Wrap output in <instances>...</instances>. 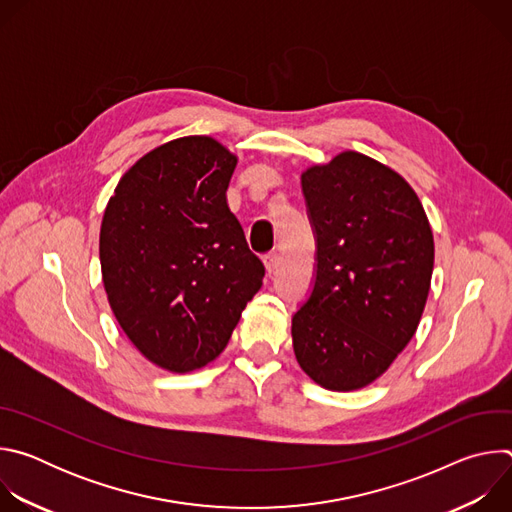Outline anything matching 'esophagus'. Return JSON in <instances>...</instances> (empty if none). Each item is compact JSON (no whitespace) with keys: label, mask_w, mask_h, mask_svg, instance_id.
Wrapping results in <instances>:
<instances>
[{"label":"esophagus","mask_w":512,"mask_h":512,"mask_svg":"<svg viewBox=\"0 0 512 512\" xmlns=\"http://www.w3.org/2000/svg\"><path fill=\"white\" fill-rule=\"evenodd\" d=\"M263 261H265L267 271H269V273H275L277 267H279V263H281V257H279L277 251H273V253H267V255L263 257Z\"/></svg>","instance_id":"34e87169"}]
</instances>
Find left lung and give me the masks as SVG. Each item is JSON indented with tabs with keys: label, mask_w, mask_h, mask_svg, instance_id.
Returning <instances> with one entry per match:
<instances>
[{
	"label": "left lung",
	"mask_w": 512,
	"mask_h": 512,
	"mask_svg": "<svg viewBox=\"0 0 512 512\" xmlns=\"http://www.w3.org/2000/svg\"><path fill=\"white\" fill-rule=\"evenodd\" d=\"M302 190L316 269L291 318L294 352L318 385L354 391L381 377L413 338L429 294L433 235L413 188L358 152L306 170Z\"/></svg>",
	"instance_id": "obj_1"
}]
</instances>
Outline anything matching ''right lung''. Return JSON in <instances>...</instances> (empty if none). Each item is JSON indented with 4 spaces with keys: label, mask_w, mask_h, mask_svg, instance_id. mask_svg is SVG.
Listing matches in <instances>:
<instances>
[{
    "label": "right lung",
    "mask_w": 512,
    "mask_h": 512,
    "mask_svg": "<svg viewBox=\"0 0 512 512\" xmlns=\"http://www.w3.org/2000/svg\"><path fill=\"white\" fill-rule=\"evenodd\" d=\"M237 158L190 135L145 154L117 184L99 239L111 310L154 364L172 373L221 354L263 283L227 188Z\"/></svg>",
    "instance_id": "1"
}]
</instances>
